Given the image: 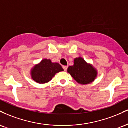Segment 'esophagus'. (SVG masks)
<instances>
[{
  "instance_id": "esophagus-1",
  "label": "esophagus",
  "mask_w": 128,
  "mask_h": 128,
  "mask_svg": "<svg viewBox=\"0 0 128 128\" xmlns=\"http://www.w3.org/2000/svg\"><path fill=\"white\" fill-rule=\"evenodd\" d=\"M67 68H68V67H67V66H63V68H64V71H67Z\"/></svg>"
}]
</instances>
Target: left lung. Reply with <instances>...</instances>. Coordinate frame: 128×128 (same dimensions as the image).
I'll use <instances>...</instances> for the list:
<instances>
[{"instance_id": "8db88e82", "label": "left lung", "mask_w": 128, "mask_h": 128, "mask_svg": "<svg viewBox=\"0 0 128 128\" xmlns=\"http://www.w3.org/2000/svg\"><path fill=\"white\" fill-rule=\"evenodd\" d=\"M67 72L78 84L82 85L92 82L98 76V71L92 64L87 63L81 57L74 60L73 66H69Z\"/></svg>"}]
</instances>
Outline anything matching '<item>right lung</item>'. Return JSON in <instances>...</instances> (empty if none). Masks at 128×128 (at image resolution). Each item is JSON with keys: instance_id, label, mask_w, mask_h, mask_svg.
Listing matches in <instances>:
<instances>
[{"instance_id": "1", "label": "right lung", "mask_w": 128, "mask_h": 128, "mask_svg": "<svg viewBox=\"0 0 128 128\" xmlns=\"http://www.w3.org/2000/svg\"><path fill=\"white\" fill-rule=\"evenodd\" d=\"M62 71L64 69L60 64L52 62L50 60L44 59L32 67L30 75L34 81L42 84L49 82L56 73Z\"/></svg>"}]
</instances>
